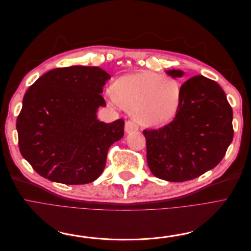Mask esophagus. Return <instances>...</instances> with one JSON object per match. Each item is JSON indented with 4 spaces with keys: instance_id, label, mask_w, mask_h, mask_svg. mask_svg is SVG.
Here are the masks:
<instances>
[{
    "instance_id": "obj_1",
    "label": "esophagus",
    "mask_w": 251,
    "mask_h": 251,
    "mask_svg": "<svg viewBox=\"0 0 251 251\" xmlns=\"http://www.w3.org/2000/svg\"><path fill=\"white\" fill-rule=\"evenodd\" d=\"M125 129H126V132L128 134V133L135 132V130H138V129H139V126H138V125H137L134 121H127V122L126 123Z\"/></svg>"
}]
</instances>
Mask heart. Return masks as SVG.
Listing matches in <instances>:
<instances>
[{
  "label": "heart",
  "mask_w": 251,
  "mask_h": 251,
  "mask_svg": "<svg viewBox=\"0 0 251 251\" xmlns=\"http://www.w3.org/2000/svg\"><path fill=\"white\" fill-rule=\"evenodd\" d=\"M112 97L142 126H160L176 113L182 88L175 78L141 71L118 78L112 87Z\"/></svg>",
  "instance_id": "1"
}]
</instances>
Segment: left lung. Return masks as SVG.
I'll return each mask as SVG.
<instances>
[{"mask_svg":"<svg viewBox=\"0 0 251 251\" xmlns=\"http://www.w3.org/2000/svg\"><path fill=\"white\" fill-rule=\"evenodd\" d=\"M181 77V70H168ZM175 118L157 129H144L151 173L170 182H185L216 168L234 136L233 110L218 83L195 75L182 85Z\"/></svg>","mask_w":251,"mask_h":251,"instance_id":"1","label":"left lung"}]
</instances>
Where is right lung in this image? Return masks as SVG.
I'll list each match as a JSON object with an SVG mask.
<instances>
[{"mask_svg":"<svg viewBox=\"0 0 251 251\" xmlns=\"http://www.w3.org/2000/svg\"><path fill=\"white\" fill-rule=\"evenodd\" d=\"M109 78L99 67L70 66L48 71L28 88L16 122L18 145L40 176L66 185L101 176L107 152L124 137L125 126L123 119H97Z\"/></svg>","mask_w":251,"mask_h":251,"instance_id":"right-lung-1","label":"right lung"}]
</instances>
